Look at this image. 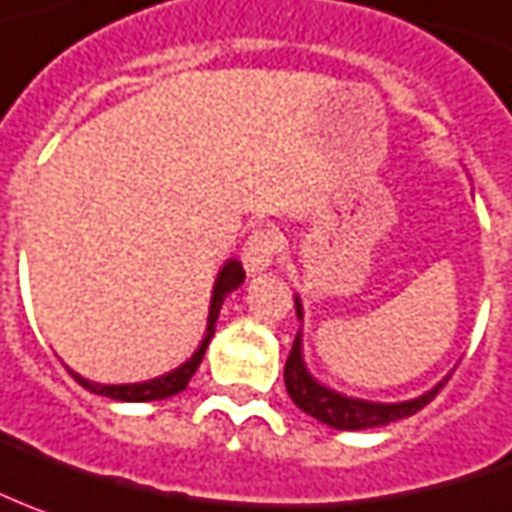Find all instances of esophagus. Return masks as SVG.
Masks as SVG:
<instances>
[{"label": "esophagus", "mask_w": 512, "mask_h": 512, "mask_svg": "<svg viewBox=\"0 0 512 512\" xmlns=\"http://www.w3.org/2000/svg\"><path fill=\"white\" fill-rule=\"evenodd\" d=\"M277 257V238L271 229H255L241 249L243 269L249 274H257V271H266L274 263Z\"/></svg>", "instance_id": "obj_1"}]
</instances>
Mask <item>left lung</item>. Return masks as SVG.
Here are the masks:
<instances>
[{"label": "left lung", "instance_id": "obj_1", "mask_svg": "<svg viewBox=\"0 0 512 512\" xmlns=\"http://www.w3.org/2000/svg\"><path fill=\"white\" fill-rule=\"evenodd\" d=\"M297 314L302 316L300 302H297ZM448 381V378H446ZM285 389L291 395V401L300 406L302 412H308L316 417L319 423L333 426V429L342 431H358V429H375V426H387L392 420H401L420 412L426 403L437 398V392L443 389V384L420 395L415 401L403 403H370V401H356V398H344L333 389H325L322 384H316L314 378L305 370V361H302V342L300 333L294 339V347L288 353L285 361Z\"/></svg>", "mask_w": 512, "mask_h": 512}]
</instances>
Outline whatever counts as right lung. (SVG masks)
<instances>
[{"instance_id": "obj_1", "label": "right lung", "mask_w": 512, "mask_h": 512, "mask_svg": "<svg viewBox=\"0 0 512 512\" xmlns=\"http://www.w3.org/2000/svg\"><path fill=\"white\" fill-rule=\"evenodd\" d=\"M243 277H246V271H243V266L238 263V260H229L227 266L221 269L218 280H215V291H212L207 336H204V342H201V347L196 350V356L190 358L187 364H182L179 370L162 375V378H154V381H145V384H120V387L92 384V381H86V378H81V375H75L72 370H69V373L75 375V381H78L81 387L89 389V392H95V395H106V398H114V401H134V403L162 401V398H170V395L182 392V389L190 384V378L196 375L198 364H201V358H204V350H207L212 333H215V319H218V311H221V305H224V297L243 283Z\"/></svg>"}]
</instances>
